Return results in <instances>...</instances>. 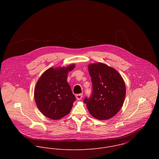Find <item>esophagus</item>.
I'll return each mask as SVG.
<instances>
[{
	"instance_id": "obj_1",
	"label": "esophagus",
	"mask_w": 159,
	"mask_h": 159,
	"mask_svg": "<svg viewBox=\"0 0 159 159\" xmlns=\"http://www.w3.org/2000/svg\"><path fill=\"white\" fill-rule=\"evenodd\" d=\"M83 97V93H79L76 95V98L78 100H80Z\"/></svg>"
}]
</instances>
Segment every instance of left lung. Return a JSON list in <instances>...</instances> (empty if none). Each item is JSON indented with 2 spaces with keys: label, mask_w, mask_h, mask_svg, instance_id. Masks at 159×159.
<instances>
[{
  "label": "left lung",
  "mask_w": 159,
  "mask_h": 159,
  "mask_svg": "<svg viewBox=\"0 0 159 159\" xmlns=\"http://www.w3.org/2000/svg\"><path fill=\"white\" fill-rule=\"evenodd\" d=\"M88 70L92 83V93L84 102L91 115L99 120L114 116L123 105L125 85L121 75L103 63L92 64Z\"/></svg>",
  "instance_id": "left-lung-1"
}]
</instances>
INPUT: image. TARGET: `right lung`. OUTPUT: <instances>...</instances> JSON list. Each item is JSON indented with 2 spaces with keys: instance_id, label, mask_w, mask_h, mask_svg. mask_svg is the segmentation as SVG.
Masks as SVG:
<instances>
[{
  "instance_id": "right-lung-1",
  "label": "right lung",
  "mask_w": 159,
  "mask_h": 159,
  "mask_svg": "<svg viewBox=\"0 0 159 159\" xmlns=\"http://www.w3.org/2000/svg\"><path fill=\"white\" fill-rule=\"evenodd\" d=\"M75 67L71 64L67 67L49 68L38 80L34 90L35 100L46 117L57 120L70 113L76 97L67 80L68 71Z\"/></svg>"
}]
</instances>
